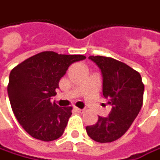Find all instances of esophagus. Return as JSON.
I'll use <instances>...</instances> for the list:
<instances>
[{
	"instance_id": "34e87169",
	"label": "esophagus",
	"mask_w": 160,
	"mask_h": 160,
	"mask_svg": "<svg viewBox=\"0 0 160 160\" xmlns=\"http://www.w3.org/2000/svg\"><path fill=\"white\" fill-rule=\"evenodd\" d=\"M74 110H75L76 112H78V113H82V112H83V109H80V108H74Z\"/></svg>"
}]
</instances>
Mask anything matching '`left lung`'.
<instances>
[{
	"label": "left lung",
	"mask_w": 160,
	"mask_h": 160,
	"mask_svg": "<svg viewBox=\"0 0 160 160\" xmlns=\"http://www.w3.org/2000/svg\"><path fill=\"white\" fill-rule=\"evenodd\" d=\"M103 77V96L111 106L108 117L98 116L97 123L86 127L95 142H112L123 135L138 115L143 102L144 85L141 74L117 60L89 56Z\"/></svg>",
	"instance_id": "1"
}]
</instances>
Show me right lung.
<instances>
[{"label": "right lung", "instance_id": "right-lung-1", "mask_svg": "<svg viewBox=\"0 0 160 160\" xmlns=\"http://www.w3.org/2000/svg\"><path fill=\"white\" fill-rule=\"evenodd\" d=\"M84 59L81 54L46 51L11 70L8 85L11 108L19 124L33 138L51 142L62 135L72 108H60L51 98L69 66Z\"/></svg>", "mask_w": 160, "mask_h": 160}]
</instances>
